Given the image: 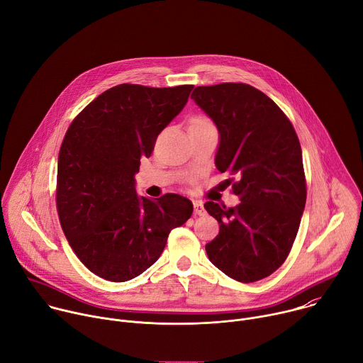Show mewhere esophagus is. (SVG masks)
<instances>
[{
    "label": "esophagus",
    "instance_id": "34e87169",
    "mask_svg": "<svg viewBox=\"0 0 363 363\" xmlns=\"http://www.w3.org/2000/svg\"><path fill=\"white\" fill-rule=\"evenodd\" d=\"M193 206H194V214H197V216H203L206 211H204V206H203V203L201 201H199V200H194L193 201Z\"/></svg>",
    "mask_w": 363,
    "mask_h": 363
}]
</instances>
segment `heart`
<instances>
[{"instance_id": "1", "label": "heart", "mask_w": 363, "mask_h": 363, "mask_svg": "<svg viewBox=\"0 0 363 363\" xmlns=\"http://www.w3.org/2000/svg\"><path fill=\"white\" fill-rule=\"evenodd\" d=\"M196 123H208V121L207 120H197Z\"/></svg>"}]
</instances>
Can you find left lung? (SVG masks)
<instances>
[{
	"mask_svg": "<svg viewBox=\"0 0 363 363\" xmlns=\"http://www.w3.org/2000/svg\"><path fill=\"white\" fill-rule=\"evenodd\" d=\"M194 103L219 131L214 164L238 177L236 207L207 201L220 230L206 252L229 277L250 283L279 269L292 249L306 203L302 149L284 113L243 83L196 87Z\"/></svg>",
	"mask_w": 363,
	"mask_h": 363,
	"instance_id": "1",
	"label": "left lung"
}]
</instances>
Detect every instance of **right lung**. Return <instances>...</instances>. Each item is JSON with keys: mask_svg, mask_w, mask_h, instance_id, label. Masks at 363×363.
Returning a JSON list of instances; mask_svg holds the SVG:
<instances>
[{"mask_svg": "<svg viewBox=\"0 0 363 363\" xmlns=\"http://www.w3.org/2000/svg\"><path fill=\"white\" fill-rule=\"evenodd\" d=\"M193 86H116L94 99L68 127L57 169L62 232L94 274L125 281L147 270L169 233L190 219L193 204L179 194L138 196L140 157L183 110Z\"/></svg>", "mask_w": 363, "mask_h": 363, "instance_id": "right-lung-1", "label": "right lung"}]
</instances>
